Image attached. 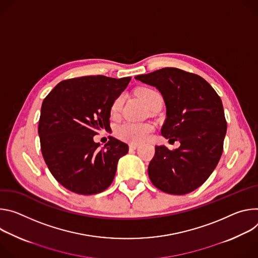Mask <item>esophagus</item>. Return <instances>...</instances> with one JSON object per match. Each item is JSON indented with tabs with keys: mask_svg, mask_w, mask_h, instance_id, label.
I'll return each mask as SVG.
<instances>
[{
	"mask_svg": "<svg viewBox=\"0 0 258 258\" xmlns=\"http://www.w3.org/2000/svg\"><path fill=\"white\" fill-rule=\"evenodd\" d=\"M138 148V146L137 145H134V144H131L130 146H129V150L130 151H134V150H136Z\"/></svg>",
	"mask_w": 258,
	"mask_h": 258,
	"instance_id": "34e87169",
	"label": "esophagus"
}]
</instances>
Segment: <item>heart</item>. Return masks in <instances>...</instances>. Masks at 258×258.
Instances as JSON below:
<instances>
[{"label":"heart","instance_id":"heart-1","mask_svg":"<svg viewBox=\"0 0 258 258\" xmlns=\"http://www.w3.org/2000/svg\"><path fill=\"white\" fill-rule=\"evenodd\" d=\"M138 97L145 102V104L152 108L157 103H162V95L160 92L153 88L149 87H142L136 91ZM123 104V97L119 96L111 105V112L113 114H117L122 107ZM154 131V126L150 123H133V122H125L116 129V135L127 142L131 144H140V142L145 141L150 134Z\"/></svg>","mask_w":258,"mask_h":258}]
</instances>
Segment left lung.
I'll use <instances>...</instances> for the list:
<instances>
[{"label":"left lung","mask_w":258,"mask_h":258,"mask_svg":"<svg viewBox=\"0 0 258 258\" xmlns=\"http://www.w3.org/2000/svg\"><path fill=\"white\" fill-rule=\"evenodd\" d=\"M135 79L160 90L167 107L162 135L180 142L172 151L155 148L150 179L164 192L188 194L208 179L222 155L226 121L221 99L202 77L176 68Z\"/></svg>","instance_id":"1"}]
</instances>
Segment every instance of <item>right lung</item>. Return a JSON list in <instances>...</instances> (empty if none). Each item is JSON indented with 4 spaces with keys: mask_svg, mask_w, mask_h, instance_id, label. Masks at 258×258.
Returning <instances> with one entry per match:
<instances>
[{
    "mask_svg": "<svg viewBox=\"0 0 258 258\" xmlns=\"http://www.w3.org/2000/svg\"><path fill=\"white\" fill-rule=\"evenodd\" d=\"M130 80L101 75L69 79L45 97L38 128L41 151L50 172L67 189L89 196L112 182L128 145L109 137L99 150L93 136L110 129L112 102Z\"/></svg>",
    "mask_w": 258,
    "mask_h": 258,
    "instance_id": "add662e5",
    "label": "right lung"
}]
</instances>
